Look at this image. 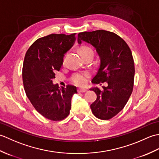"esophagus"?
I'll use <instances>...</instances> for the list:
<instances>
[{
    "instance_id": "obj_1",
    "label": "esophagus",
    "mask_w": 159,
    "mask_h": 159,
    "mask_svg": "<svg viewBox=\"0 0 159 159\" xmlns=\"http://www.w3.org/2000/svg\"><path fill=\"white\" fill-rule=\"evenodd\" d=\"M87 92V89L85 88H79L78 89V92L79 93H83V92Z\"/></svg>"
}]
</instances>
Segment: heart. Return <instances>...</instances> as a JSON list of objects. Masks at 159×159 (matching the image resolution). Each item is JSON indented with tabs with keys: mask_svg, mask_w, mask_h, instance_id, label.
I'll return each instance as SVG.
<instances>
[{
	"mask_svg": "<svg viewBox=\"0 0 159 159\" xmlns=\"http://www.w3.org/2000/svg\"><path fill=\"white\" fill-rule=\"evenodd\" d=\"M92 52L93 50L91 49L89 47L87 46H83L80 49V53L81 52ZM89 74L87 72H79V73H75L73 74L72 78H71V80L72 81L76 84L77 85H85L87 82V80H88Z\"/></svg>",
	"mask_w": 159,
	"mask_h": 159,
	"instance_id": "b5f03b06",
	"label": "heart"
}]
</instances>
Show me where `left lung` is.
I'll list each match as a JSON object with an SVG mask.
<instances>
[{
  "label": "left lung",
  "mask_w": 159,
  "mask_h": 159,
  "mask_svg": "<svg viewBox=\"0 0 159 159\" xmlns=\"http://www.w3.org/2000/svg\"><path fill=\"white\" fill-rule=\"evenodd\" d=\"M82 42L93 46L100 57V66L92 83L108 84L102 86L103 89H90L97 95L91 109L98 119L109 120L124 109L133 92L134 65L131 50L120 36L104 30L79 33L78 43Z\"/></svg>",
  "instance_id": "obj_1"
}]
</instances>
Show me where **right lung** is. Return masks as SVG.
Masks as SVG:
<instances>
[{"label":"right lung","instance_id":"add662e5","mask_svg":"<svg viewBox=\"0 0 159 159\" xmlns=\"http://www.w3.org/2000/svg\"><path fill=\"white\" fill-rule=\"evenodd\" d=\"M76 33L50 34L38 39L26 52L22 67L24 88L32 105L42 116L60 121L68 116L76 87L53 84L64 55L72 48Z\"/></svg>","mask_w":159,"mask_h":159}]
</instances>
